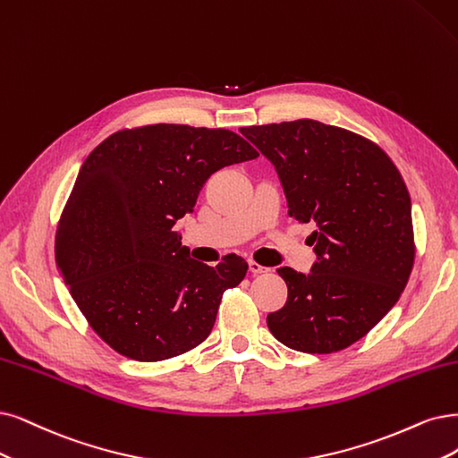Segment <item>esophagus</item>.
Returning <instances> with one entry per match:
<instances>
[{
    "mask_svg": "<svg viewBox=\"0 0 458 458\" xmlns=\"http://www.w3.org/2000/svg\"><path fill=\"white\" fill-rule=\"evenodd\" d=\"M249 272L250 274H255V276H259V274H266V272H269L267 267H264V266H260L259 262H255V260H249Z\"/></svg>",
    "mask_w": 458,
    "mask_h": 458,
    "instance_id": "1",
    "label": "esophagus"
}]
</instances>
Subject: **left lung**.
<instances>
[{"label": "left lung", "instance_id": "1", "mask_svg": "<svg viewBox=\"0 0 458 458\" xmlns=\"http://www.w3.org/2000/svg\"><path fill=\"white\" fill-rule=\"evenodd\" d=\"M242 133L276 165L289 215L317 225L311 274L277 269L289 296L267 328L294 351L347 349L391 311L411 276L408 186L379 145L345 128L300 118Z\"/></svg>", "mask_w": 458, "mask_h": 458}]
</instances>
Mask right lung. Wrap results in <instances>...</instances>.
<instances>
[{
	"instance_id": "right-lung-1",
	"label": "right lung",
	"mask_w": 458,
	"mask_h": 458,
	"mask_svg": "<svg viewBox=\"0 0 458 458\" xmlns=\"http://www.w3.org/2000/svg\"><path fill=\"white\" fill-rule=\"evenodd\" d=\"M259 150L223 128L148 124L114 131L84 160L56 228L55 259L92 330L123 357L158 362L211 334L247 262H196L174 230L206 181Z\"/></svg>"
}]
</instances>
